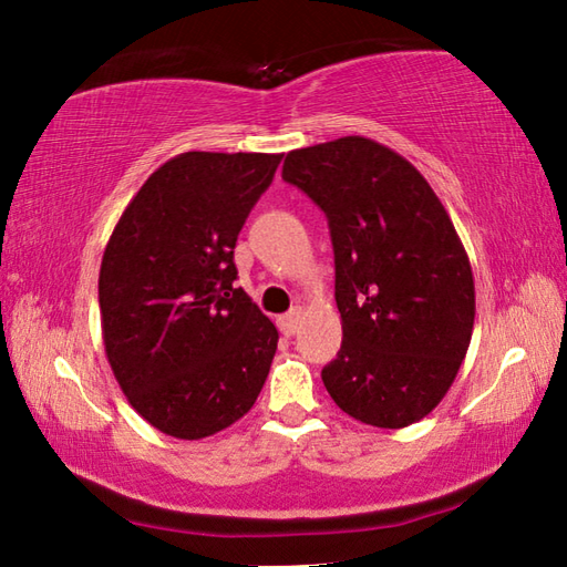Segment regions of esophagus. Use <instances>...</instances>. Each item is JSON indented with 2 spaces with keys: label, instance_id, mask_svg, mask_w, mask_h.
<instances>
[{
  "label": "esophagus",
  "instance_id": "esophagus-1",
  "mask_svg": "<svg viewBox=\"0 0 567 567\" xmlns=\"http://www.w3.org/2000/svg\"><path fill=\"white\" fill-rule=\"evenodd\" d=\"M299 327H302V309H295L290 315L277 319V329L282 331V336H295Z\"/></svg>",
  "mask_w": 567,
  "mask_h": 567
}]
</instances>
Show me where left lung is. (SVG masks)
<instances>
[{
    "label": "left lung",
    "mask_w": 567,
    "mask_h": 567,
    "mask_svg": "<svg viewBox=\"0 0 567 567\" xmlns=\"http://www.w3.org/2000/svg\"><path fill=\"white\" fill-rule=\"evenodd\" d=\"M282 179L329 219L343 341L323 388L370 426L424 419L451 390L475 321L449 212L412 163L363 136L290 151Z\"/></svg>",
    "instance_id": "obj_1"
}]
</instances>
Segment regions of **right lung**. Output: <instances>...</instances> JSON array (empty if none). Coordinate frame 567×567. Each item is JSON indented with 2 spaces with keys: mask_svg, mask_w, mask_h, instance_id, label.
<instances>
[{
  "mask_svg": "<svg viewBox=\"0 0 567 567\" xmlns=\"http://www.w3.org/2000/svg\"><path fill=\"white\" fill-rule=\"evenodd\" d=\"M282 153L189 151L128 202L104 248L106 360L128 404L173 439L199 441L256 404L277 329L234 287V248Z\"/></svg>",
  "mask_w": 567,
  "mask_h": 567,
  "instance_id": "obj_1",
  "label": "right lung"
}]
</instances>
